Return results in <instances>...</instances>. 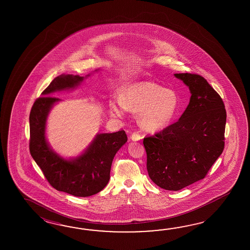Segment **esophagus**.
<instances>
[{
    "label": "esophagus",
    "instance_id": "esophagus-1",
    "mask_svg": "<svg viewBox=\"0 0 250 250\" xmlns=\"http://www.w3.org/2000/svg\"><path fill=\"white\" fill-rule=\"evenodd\" d=\"M141 138H142L141 135L138 132H133L130 136V138L132 139L133 141H138L141 139Z\"/></svg>",
    "mask_w": 250,
    "mask_h": 250
}]
</instances>
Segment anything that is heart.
I'll return each mask as SVG.
<instances>
[{
    "label": "heart",
    "instance_id": "heart-1",
    "mask_svg": "<svg viewBox=\"0 0 250 250\" xmlns=\"http://www.w3.org/2000/svg\"><path fill=\"white\" fill-rule=\"evenodd\" d=\"M178 97L174 91L165 89L154 82L142 81L125 85L121 99L110 104L113 115L122 117L127 110L139 112L140 122L149 129L166 127L178 109Z\"/></svg>",
    "mask_w": 250,
    "mask_h": 250
}]
</instances>
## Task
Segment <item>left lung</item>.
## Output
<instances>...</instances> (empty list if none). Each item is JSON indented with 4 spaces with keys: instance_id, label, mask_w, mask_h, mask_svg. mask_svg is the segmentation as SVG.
Here are the masks:
<instances>
[{
    "instance_id": "left-lung-1",
    "label": "left lung",
    "mask_w": 250,
    "mask_h": 250,
    "mask_svg": "<svg viewBox=\"0 0 250 250\" xmlns=\"http://www.w3.org/2000/svg\"><path fill=\"white\" fill-rule=\"evenodd\" d=\"M174 75L189 87V104L178 122L143 144L150 179L177 191L204 179L223 153L227 115L222 97L202 76Z\"/></svg>"
}]
</instances>
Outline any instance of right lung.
I'll return each mask as SVG.
<instances>
[{
  "instance_id": "obj_1",
  "label": "right lung",
  "mask_w": 250,
  "mask_h": 250,
  "mask_svg": "<svg viewBox=\"0 0 250 250\" xmlns=\"http://www.w3.org/2000/svg\"><path fill=\"white\" fill-rule=\"evenodd\" d=\"M83 80L84 77L78 75H61L35 101L29 114V151L51 186L75 197H85L106 186L113 157L127 138L124 130L98 134L85 153L74 160L63 159L49 147L45 139L46 118L53 104L60 101L52 96L53 93L72 88Z\"/></svg>"
}]
</instances>
